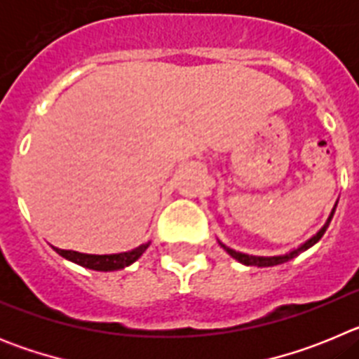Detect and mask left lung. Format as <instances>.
I'll list each match as a JSON object with an SVG mask.
<instances>
[{"label":"left lung","mask_w":359,"mask_h":359,"mask_svg":"<svg viewBox=\"0 0 359 359\" xmlns=\"http://www.w3.org/2000/svg\"><path fill=\"white\" fill-rule=\"evenodd\" d=\"M334 210H336V207L332 208L331 215H329V219H327V223H325L322 228H320V231H318V233H316V236H313L309 241H306V243H304L302 246H298L297 250H293V252L286 253V255H277V257H257V255H248V253L236 252V250H231V248H228V246H224L223 243H219V244H221V246H223V248L226 250V252L230 253V255L233 257V259H236V261L243 262V264H246V266H259V268H268V266L282 264V262L291 261L293 257L300 255V253H302V252H306V250H309L311 246H313V244H316L320 239H322V236H323V233H325V230H327L329 223H331V219H332V214H334Z\"/></svg>","instance_id":"8db88e82"}]
</instances>
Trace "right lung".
<instances>
[{"label":"right lung","mask_w":359,"mask_h":359,"mask_svg":"<svg viewBox=\"0 0 359 359\" xmlns=\"http://www.w3.org/2000/svg\"><path fill=\"white\" fill-rule=\"evenodd\" d=\"M149 244L145 243L140 244L138 248L131 250V252H123V253H113V255H90V253H79V252H72V250H61L55 248L57 253L68 261L75 262L79 266H84L88 269H95V271H116V269H122L126 266L133 264L135 261H138L142 257V253L149 248Z\"/></svg>","instance_id":"obj_1"}]
</instances>
